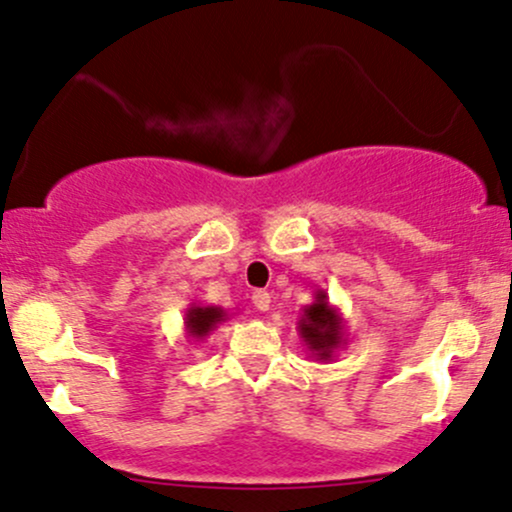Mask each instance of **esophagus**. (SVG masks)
Listing matches in <instances>:
<instances>
[{
  "label": "esophagus",
  "instance_id": "34e87169",
  "mask_svg": "<svg viewBox=\"0 0 512 512\" xmlns=\"http://www.w3.org/2000/svg\"><path fill=\"white\" fill-rule=\"evenodd\" d=\"M251 302H254V307H256V310L266 312L268 307H271V295H268L266 290H256V293L251 295Z\"/></svg>",
  "mask_w": 512,
  "mask_h": 512
}]
</instances>
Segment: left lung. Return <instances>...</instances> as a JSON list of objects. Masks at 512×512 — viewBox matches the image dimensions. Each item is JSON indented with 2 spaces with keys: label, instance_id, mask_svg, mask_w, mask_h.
Segmentation results:
<instances>
[{
  "label": "left lung",
  "instance_id": "left-lung-1",
  "mask_svg": "<svg viewBox=\"0 0 512 512\" xmlns=\"http://www.w3.org/2000/svg\"><path fill=\"white\" fill-rule=\"evenodd\" d=\"M298 332L307 346V351L312 354V359L324 361V364L332 361L334 354L346 344V327L342 315L329 302L327 293L322 288L315 293V300L310 305H305V310H302L298 320Z\"/></svg>",
  "mask_w": 512,
  "mask_h": 512
}]
</instances>
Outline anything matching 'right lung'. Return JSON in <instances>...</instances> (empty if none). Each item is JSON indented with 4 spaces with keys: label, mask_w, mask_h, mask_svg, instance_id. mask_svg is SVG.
I'll list each match as a JSON object with an SVG mask.
<instances>
[{
    "label": "right lung",
    "mask_w": 512,
    "mask_h": 512,
    "mask_svg": "<svg viewBox=\"0 0 512 512\" xmlns=\"http://www.w3.org/2000/svg\"><path fill=\"white\" fill-rule=\"evenodd\" d=\"M224 320H227V310L224 307L192 302V305H188V310H185V332H188V339H192V342H200V339H205Z\"/></svg>",
    "instance_id": "obj_1"
}]
</instances>
